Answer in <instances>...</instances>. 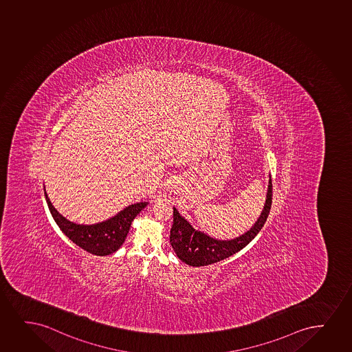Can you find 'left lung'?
I'll use <instances>...</instances> for the list:
<instances>
[{
  "label": "left lung",
  "instance_id": "1",
  "mask_svg": "<svg viewBox=\"0 0 352 352\" xmlns=\"http://www.w3.org/2000/svg\"><path fill=\"white\" fill-rule=\"evenodd\" d=\"M272 183L269 175L267 199L257 221L249 231L233 239H217L205 232L195 230L187 219L178 213L174 207V223L170 231V244L178 258L192 267H204L228 258L232 254L244 249L258 234L272 208Z\"/></svg>",
  "mask_w": 352,
  "mask_h": 352
}]
</instances>
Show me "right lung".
I'll use <instances>...</instances> for the list:
<instances>
[{"mask_svg": "<svg viewBox=\"0 0 352 352\" xmlns=\"http://www.w3.org/2000/svg\"><path fill=\"white\" fill-rule=\"evenodd\" d=\"M45 197L50 212L52 214V218L63 233L72 243L80 246V249L96 256H107L120 249L134 218L148 205V202H137L133 205L127 206L116 215L104 221L93 225H83L72 223L67 218H64L62 214L58 213V210L51 204L46 190Z\"/></svg>", "mask_w": 352, "mask_h": 352, "instance_id": "1", "label": "right lung"}]
</instances>
